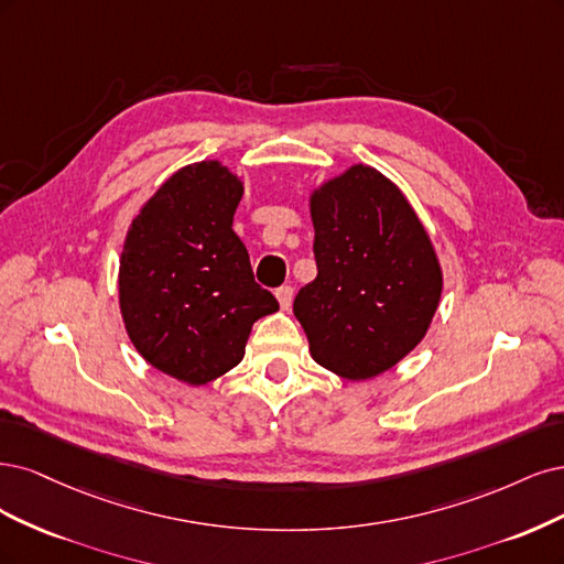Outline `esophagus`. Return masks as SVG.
Listing matches in <instances>:
<instances>
[{"label":"esophagus","instance_id":"esophagus-1","mask_svg":"<svg viewBox=\"0 0 564 564\" xmlns=\"http://www.w3.org/2000/svg\"><path fill=\"white\" fill-rule=\"evenodd\" d=\"M276 300H279L281 308H290V304H293V288L290 285L276 288Z\"/></svg>","mask_w":564,"mask_h":564}]
</instances>
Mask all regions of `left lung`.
<instances>
[{
  "label": "left lung",
  "instance_id": "8db88e82",
  "mask_svg": "<svg viewBox=\"0 0 564 564\" xmlns=\"http://www.w3.org/2000/svg\"><path fill=\"white\" fill-rule=\"evenodd\" d=\"M318 274L293 312L318 366L372 379L429 330L443 293L433 243L405 194L356 163L312 194Z\"/></svg>",
  "mask_w": 564,
  "mask_h": 564
}]
</instances>
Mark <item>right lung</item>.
I'll use <instances>...</instances> for the list:
<instances>
[{
    "mask_svg": "<svg viewBox=\"0 0 564 564\" xmlns=\"http://www.w3.org/2000/svg\"><path fill=\"white\" fill-rule=\"evenodd\" d=\"M241 196L220 161L189 163L140 208L123 241L126 333L150 366L192 387L239 366L252 323L279 308L231 229Z\"/></svg>",
    "mask_w": 564,
    "mask_h": 564,
    "instance_id": "right-lung-1",
    "label": "right lung"
}]
</instances>
